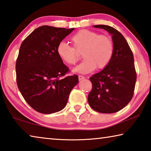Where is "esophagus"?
Listing matches in <instances>:
<instances>
[{
  "instance_id": "34e87169",
  "label": "esophagus",
  "mask_w": 151,
  "mask_h": 151,
  "mask_svg": "<svg viewBox=\"0 0 151 151\" xmlns=\"http://www.w3.org/2000/svg\"><path fill=\"white\" fill-rule=\"evenodd\" d=\"M85 78L83 76H82V75H78V80L79 81H81V80H83V79H85Z\"/></svg>"
}]
</instances>
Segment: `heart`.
<instances>
[{
	"instance_id": "heart-1",
	"label": "heart",
	"mask_w": 151,
	"mask_h": 151,
	"mask_svg": "<svg viewBox=\"0 0 151 151\" xmlns=\"http://www.w3.org/2000/svg\"><path fill=\"white\" fill-rule=\"evenodd\" d=\"M73 47L67 42L58 43L57 52L68 65H75L80 59L78 52H83L85 58L74 68L75 72L86 74L98 68H105L111 62L114 53V45L109 36L100 35L89 30H81L71 37Z\"/></svg>"
}]
</instances>
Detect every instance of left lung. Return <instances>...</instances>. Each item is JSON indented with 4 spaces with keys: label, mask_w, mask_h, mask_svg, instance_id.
Instances as JSON below:
<instances>
[{
    "label": "left lung",
    "mask_w": 151,
    "mask_h": 151,
    "mask_svg": "<svg viewBox=\"0 0 151 151\" xmlns=\"http://www.w3.org/2000/svg\"><path fill=\"white\" fill-rule=\"evenodd\" d=\"M112 35L114 53L109 65L90 78L93 88L89 105L101 113H114L126 106L132 98L137 73L134 57L126 39L118 30L107 25H94Z\"/></svg>",
    "instance_id": "obj_1"
}]
</instances>
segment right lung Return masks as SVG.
<instances>
[{
    "mask_svg": "<svg viewBox=\"0 0 151 151\" xmlns=\"http://www.w3.org/2000/svg\"><path fill=\"white\" fill-rule=\"evenodd\" d=\"M75 29L44 26L36 29L20 45L16 62L17 83L27 103L43 114L65 108L70 91L78 83L57 52L60 42Z\"/></svg>",
    "mask_w": 151,
    "mask_h": 151,
    "instance_id": "1",
    "label": "right lung"
}]
</instances>
